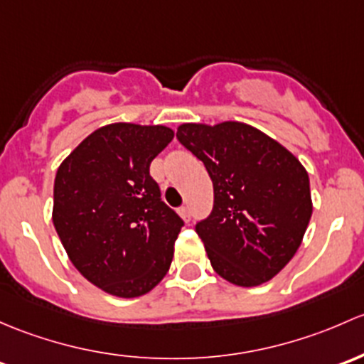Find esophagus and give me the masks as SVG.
Returning <instances> with one entry per match:
<instances>
[{"mask_svg": "<svg viewBox=\"0 0 364 364\" xmlns=\"http://www.w3.org/2000/svg\"><path fill=\"white\" fill-rule=\"evenodd\" d=\"M178 215H181L182 219L186 220V223H189V220H191V210H189V207H181V208H178Z\"/></svg>", "mask_w": 364, "mask_h": 364, "instance_id": "esophagus-1", "label": "esophagus"}]
</instances>
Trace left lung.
Here are the masks:
<instances>
[{
  "mask_svg": "<svg viewBox=\"0 0 364 364\" xmlns=\"http://www.w3.org/2000/svg\"><path fill=\"white\" fill-rule=\"evenodd\" d=\"M177 138L213 183L212 213L196 224L212 268L240 287L268 282L293 259L312 217L305 166L245 122H183Z\"/></svg>",
  "mask_w": 364,
  "mask_h": 364,
  "instance_id": "left-lung-1",
  "label": "left lung"
}]
</instances>
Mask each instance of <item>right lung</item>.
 I'll list each match as a JSON object with an SVG mask.
<instances>
[{
    "label": "right lung",
    "instance_id": "right-lung-1",
    "mask_svg": "<svg viewBox=\"0 0 364 364\" xmlns=\"http://www.w3.org/2000/svg\"><path fill=\"white\" fill-rule=\"evenodd\" d=\"M173 136L161 124L114 122L59 164L52 223L75 268L105 293L138 298L170 269L183 223L149 168Z\"/></svg>",
    "mask_w": 364,
    "mask_h": 364
}]
</instances>
